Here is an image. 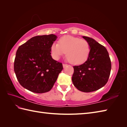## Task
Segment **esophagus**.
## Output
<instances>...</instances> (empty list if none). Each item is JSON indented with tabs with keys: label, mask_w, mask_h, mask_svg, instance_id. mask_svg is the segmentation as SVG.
Wrapping results in <instances>:
<instances>
[{
	"label": "esophagus",
	"mask_w": 127,
	"mask_h": 127,
	"mask_svg": "<svg viewBox=\"0 0 127 127\" xmlns=\"http://www.w3.org/2000/svg\"><path fill=\"white\" fill-rule=\"evenodd\" d=\"M68 66V64H63V68H65L66 66Z\"/></svg>",
	"instance_id": "esophagus-1"
}]
</instances>
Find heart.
Masks as SVG:
<instances>
[{
	"label": "heart",
	"instance_id": "b5f03b06",
	"mask_svg": "<svg viewBox=\"0 0 127 127\" xmlns=\"http://www.w3.org/2000/svg\"><path fill=\"white\" fill-rule=\"evenodd\" d=\"M66 52V57L73 64H81L87 60L91 52V46L87 41L79 37L65 35L59 40V44L54 42L51 46L52 57L58 60Z\"/></svg>",
	"mask_w": 127,
	"mask_h": 127
}]
</instances>
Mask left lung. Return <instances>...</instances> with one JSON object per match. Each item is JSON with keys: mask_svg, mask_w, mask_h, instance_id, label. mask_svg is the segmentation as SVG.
Masks as SVG:
<instances>
[{"mask_svg": "<svg viewBox=\"0 0 127 127\" xmlns=\"http://www.w3.org/2000/svg\"><path fill=\"white\" fill-rule=\"evenodd\" d=\"M82 37L90 45V55L84 63L74 66L72 81L78 90L91 92L106 85L110 76L111 63L106 48L92 38L85 36Z\"/></svg>", "mask_w": 127, "mask_h": 127, "instance_id": "left-lung-1", "label": "left lung"}]
</instances>
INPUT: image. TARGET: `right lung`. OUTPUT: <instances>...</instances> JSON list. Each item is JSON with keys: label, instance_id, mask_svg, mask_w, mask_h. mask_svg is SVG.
<instances>
[{"label": "right lung", "instance_id": "obj_1", "mask_svg": "<svg viewBox=\"0 0 127 127\" xmlns=\"http://www.w3.org/2000/svg\"><path fill=\"white\" fill-rule=\"evenodd\" d=\"M57 39L54 34L36 36L18 47L14 71L22 87L36 93L52 89L63 70L62 64L51 55V46Z\"/></svg>", "mask_w": 127, "mask_h": 127}]
</instances>
